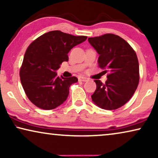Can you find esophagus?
Segmentation results:
<instances>
[{
  "label": "esophagus",
  "instance_id": "1",
  "mask_svg": "<svg viewBox=\"0 0 158 158\" xmlns=\"http://www.w3.org/2000/svg\"><path fill=\"white\" fill-rule=\"evenodd\" d=\"M78 80L80 81H83V82H86L88 81V78L86 77H84V76H80L78 77Z\"/></svg>",
  "mask_w": 158,
  "mask_h": 158
}]
</instances>
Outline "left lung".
Instances as JSON below:
<instances>
[{
  "label": "left lung",
  "mask_w": 158,
  "mask_h": 158,
  "mask_svg": "<svg viewBox=\"0 0 158 158\" xmlns=\"http://www.w3.org/2000/svg\"><path fill=\"white\" fill-rule=\"evenodd\" d=\"M88 40L99 55V67L109 72L105 83L94 81L96 90L92 101L103 109H118L132 97L139 84L137 56L124 39L115 34H106Z\"/></svg>",
  "instance_id": "8db88e82"
}]
</instances>
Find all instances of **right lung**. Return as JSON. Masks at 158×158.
Wrapping results in <instances>:
<instances>
[{"mask_svg": "<svg viewBox=\"0 0 158 158\" xmlns=\"http://www.w3.org/2000/svg\"><path fill=\"white\" fill-rule=\"evenodd\" d=\"M86 39L57 30L44 34L29 45L20 69V78L28 98L36 106L51 110L66 101L69 88L77 78L60 77L56 71L62 62L68 61L71 49Z\"/></svg>", "mask_w": 158, "mask_h": 158, "instance_id": "right-lung-1", "label": "right lung"}]
</instances>
